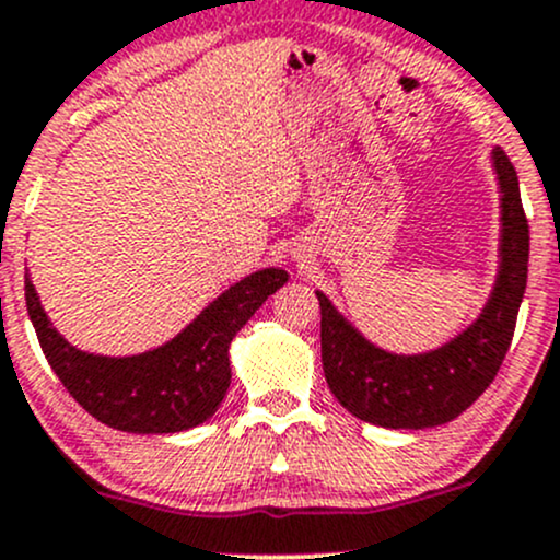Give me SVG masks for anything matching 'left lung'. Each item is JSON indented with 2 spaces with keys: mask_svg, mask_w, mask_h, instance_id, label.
I'll return each instance as SVG.
<instances>
[{
  "mask_svg": "<svg viewBox=\"0 0 560 560\" xmlns=\"http://www.w3.org/2000/svg\"><path fill=\"white\" fill-rule=\"evenodd\" d=\"M499 186V269L483 310L462 334L430 352L398 354L376 347L330 304L323 291L320 352L336 400L369 424L424 430L446 424L494 382L510 350L528 275V221L518 173L502 149H491Z\"/></svg>",
  "mask_w": 560,
  "mask_h": 560,
  "instance_id": "8db88e82",
  "label": "left lung"
}]
</instances>
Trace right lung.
<instances>
[{"label": "right lung", "mask_w": 560, "mask_h": 560, "mask_svg": "<svg viewBox=\"0 0 560 560\" xmlns=\"http://www.w3.org/2000/svg\"><path fill=\"white\" fill-rule=\"evenodd\" d=\"M285 282V269H258L226 288L171 341L125 358L69 345L42 310L28 275L26 306L47 363L90 417L122 432L165 435L213 417L232 382V339Z\"/></svg>", "instance_id": "obj_1"}]
</instances>
